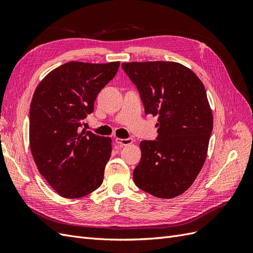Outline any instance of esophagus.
<instances>
[{"instance_id": "obj_1", "label": "esophagus", "mask_w": 253, "mask_h": 253, "mask_svg": "<svg viewBox=\"0 0 253 253\" xmlns=\"http://www.w3.org/2000/svg\"><path fill=\"white\" fill-rule=\"evenodd\" d=\"M115 141H116L119 145H128V144H131L132 142H133V138H126V139H124V138H116L115 139Z\"/></svg>"}]
</instances>
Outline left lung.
Wrapping results in <instances>:
<instances>
[{"mask_svg": "<svg viewBox=\"0 0 253 253\" xmlns=\"http://www.w3.org/2000/svg\"><path fill=\"white\" fill-rule=\"evenodd\" d=\"M138 88L145 114L157 116V140L140 142L136 186L153 196L173 198L192 186L206 162L213 115L203 82L171 61L122 63Z\"/></svg>", "mask_w": 253, "mask_h": 253, "instance_id": "left-lung-1", "label": "left lung"}]
</instances>
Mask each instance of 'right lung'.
<instances>
[{
  "mask_svg": "<svg viewBox=\"0 0 253 253\" xmlns=\"http://www.w3.org/2000/svg\"><path fill=\"white\" fill-rule=\"evenodd\" d=\"M119 65L71 61L48 73L35 90L29 147L38 170L60 196L79 198L101 186L112 138L80 132V126Z\"/></svg>",
  "mask_w": 253,
  "mask_h": 253,
  "instance_id": "add662e5",
  "label": "right lung"
}]
</instances>
